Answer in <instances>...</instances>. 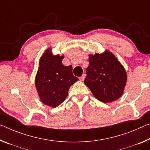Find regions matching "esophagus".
Returning <instances> with one entry per match:
<instances>
[{"mask_svg":"<svg viewBox=\"0 0 150 150\" xmlns=\"http://www.w3.org/2000/svg\"><path fill=\"white\" fill-rule=\"evenodd\" d=\"M85 79V75H83L81 77H79V80L81 81H84Z\"/></svg>","mask_w":150,"mask_h":150,"instance_id":"obj_1","label":"esophagus"}]
</instances>
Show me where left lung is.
I'll return each instance as SVG.
<instances>
[{
	"mask_svg": "<svg viewBox=\"0 0 150 150\" xmlns=\"http://www.w3.org/2000/svg\"><path fill=\"white\" fill-rule=\"evenodd\" d=\"M85 84L97 99L110 103L122 96L127 83V73L122 64L108 50L89 55Z\"/></svg>",
	"mask_w": 150,
	"mask_h": 150,
	"instance_id": "8db88e82",
	"label": "left lung"
}]
</instances>
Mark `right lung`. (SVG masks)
Listing matches in <instances>:
<instances>
[{
  "label": "right lung",
  "instance_id": "1",
  "mask_svg": "<svg viewBox=\"0 0 150 150\" xmlns=\"http://www.w3.org/2000/svg\"><path fill=\"white\" fill-rule=\"evenodd\" d=\"M51 50L47 49L40 58L35 86L42 103L54 108L65 101L70 87L79 79L73 75L72 66L63 65L64 56L54 55Z\"/></svg>",
  "mask_w": 150,
  "mask_h": 150
}]
</instances>
